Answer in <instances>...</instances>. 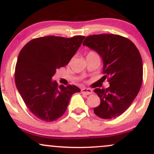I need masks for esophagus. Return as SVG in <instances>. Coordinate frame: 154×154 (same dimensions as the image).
<instances>
[{
    "instance_id": "obj_1",
    "label": "esophagus",
    "mask_w": 154,
    "mask_h": 154,
    "mask_svg": "<svg viewBox=\"0 0 154 154\" xmlns=\"http://www.w3.org/2000/svg\"><path fill=\"white\" fill-rule=\"evenodd\" d=\"M81 93L86 95H90L93 93V91L91 89H90V88H83V89L81 90Z\"/></svg>"
}]
</instances>
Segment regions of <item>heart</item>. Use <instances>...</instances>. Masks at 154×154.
Segmentation results:
<instances>
[{
    "mask_svg": "<svg viewBox=\"0 0 154 154\" xmlns=\"http://www.w3.org/2000/svg\"><path fill=\"white\" fill-rule=\"evenodd\" d=\"M93 55H97V54H96V53L94 52V51H90V52H88L87 56H93Z\"/></svg>",
    "mask_w": 154,
    "mask_h": 154,
    "instance_id": "b5f03b06",
    "label": "heart"
}]
</instances>
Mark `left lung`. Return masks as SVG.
<instances>
[{"label":"left lung","instance_id":"left-lung-1","mask_svg":"<svg viewBox=\"0 0 154 154\" xmlns=\"http://www.w3.org/2000/svg\"><path fill=\"white\" fill-rule=\"evenodd\" d=\"M82 45L102 58L103 77L110 85L106 89L94 90L100 103L93 111L102 119L117 117L130 107L142 85L143 61L138 49L129 39L114 34L90 35Z\"/></svg>","mask_w":154,"mask_h":154}]
</instances>
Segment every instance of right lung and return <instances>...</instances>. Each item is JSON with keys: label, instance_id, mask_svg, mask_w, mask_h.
<instances>
[{"label": "right lung", "instance_id": "1", "mask_svg": "<svg viewBox=\"0 0 154 154\" xmlns=\"http://www.w3.org/2000/svg\"><path fill=\"white\" fill-rule=\"evenodd\" d=\"M85 37L45 36L22 48L15 67V83L27 109L39 119L54 122L63 116L72 95L80 92L73 85L58 86L52 77L66 66Z\"/></svg>", "mask_w": 154, "mask_h": 154}]
</instances>
